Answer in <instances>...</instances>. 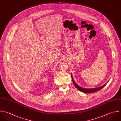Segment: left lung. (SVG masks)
I'll list each match as a JSON object with an SVG mask.
<instances>
[{
  "instance_id": "obj_1",
  "label": "left lung",
  "mask_w": 121,
  "mask_h": 121,
  "mask_svg": "<svg viewBox=\"0 0 121 121\" xmlns=\"http://www.w3.org/2000/svg\"><path fill=\"white\" fill-rule=\"evenodd\" d=\"M71 76H72L73 82V84H74L75 87L78 90H79L80 91H82V92H84V93H92V92H96V91H99L101 89H102L103 88H104V87L106 85V84H107V83H108V82H107L106 84H105L103 86H101V87H98V88H96L90 89H84V88H82V87H81L80 86H78V85L74 81L73 79V76H72V75H71Z\"/></svg>"
}]
</instances>
